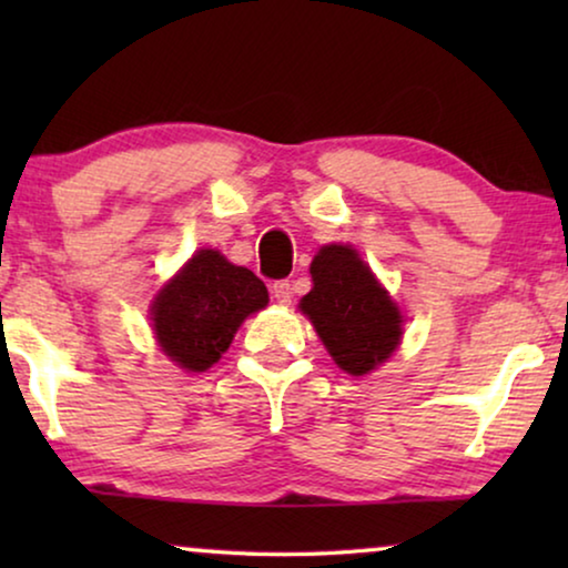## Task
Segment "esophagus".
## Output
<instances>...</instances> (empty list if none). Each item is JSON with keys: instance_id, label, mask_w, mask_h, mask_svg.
Wrapping results in <instances>:
<instances>
[{"instance_id": "34e87169", "label": "esophagus", "mask_w": 568, "mask_h": 568, "mask_svg": "<svg viewBox=\"0 0 568 568\" xmlns=\"http://www.w3.org/2000/svg\"><path fill=\"white\" fill-rule=\"evenodd\" d=\"M271 294H274L278 305H290L294 292H292L290 282H274V284H271Z\"/></svg>"}]
</instances>
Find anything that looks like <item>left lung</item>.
<instances>
[{"mask_svg":"<svg viewBox=\"0 0 568 568\" xmlns=\"http://www.w3.org/2000/svg\"><path fill=\"white\" fill-rule=\"evenodd\" d=\"M313 290L300 310L315 325L333 362L362 377L398 348L403 315L352 245H323L310 263Z\"/></svg>","mask_w":568,"mask_h":568,"instance_id":"left-lung-1","label":"left lung"}]
</instances>
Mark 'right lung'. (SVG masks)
Instances as JSON below:
<instances>
[{
  "mask_svg": "<svg viewBox=\"0 0 568 568\" xmlns=\"http://www.w3.org/2000/svg\"><path fill=\"white\" fill-rule=\"evenodd\" d=\"M268 305V290L251 268L220 251H196L152 302L154 338L189 372H204L227 352L240 323Z\"/></svg>",
  "mask_w": 568,
  "mask_h": 568,
  "instance_id": "obj_1",
  "label": "right lung"
}]
</instances>
